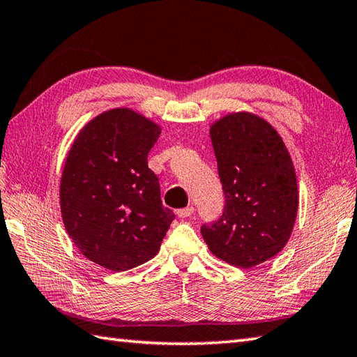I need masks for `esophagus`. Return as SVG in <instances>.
<instances>
[{"instance_id":"34e87169","label":"esophagus","mask_w":357,"mask_h":357,"mask_svg":"<svg viewBox=\"0 0 357 357\" xmlns=\"http://www.w3.org/2000/svg\"><path fill=\"white\" fill-rule=\"evenodd\" d=\"M193 211H195V208L192 206H188L185 208H179L178 210V216L179 218H188V216L193 215Z\"/></svg>"}]
</instances>
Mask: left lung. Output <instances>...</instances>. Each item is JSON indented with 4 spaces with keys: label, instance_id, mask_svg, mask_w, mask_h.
Segmentation results:
<instances>
[{
    "label": "left lung",
    "instance_id": "8db88e82",
    "mask_svg": "<svg viewBox=\"0 0 357 357\" xmlns=\"http://www.w3.org/2000/svg\"><path fill=\"white\" fill-rule=\"evenodd\" d=\"M225 195L221 218L201 227L210 252L241 268L276 256L298 215V183L285 144L267 121L231 113L210 127Z\"/></svg>",
    "mask_w": 357,
    "mask_h": 357
}]
</instances>
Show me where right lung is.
Wrapping results in <instances>:
<instances>
[{
    "instance_id": "add662e5",
    "label": "right lung",
    "mask_w": 357,
    "mask_h": 357,
    "mask_svg": "<svg viewBox=\"0 0 357 357\" xmlns=\"http://www.w3.org/2000/svg\"><path fill=\"white\" fill-rule=\"evenodd\" d=\"M161 128L130 109L98 115L66 159L59 201L67 233L87 259L112 271L150 261L174 219L147 156Z\"/></svg>"
}]
</instances>
